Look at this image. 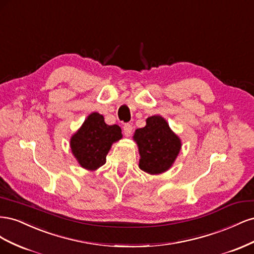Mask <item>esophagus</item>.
Listing matches in <instances>:
<instances>
[{
    "label": "esophagus",
    "instance_id": "1",
    "mask_svg": "<svg viewBox=\"0 0 254 254\" xmlns=\"http://www.w3.org/2000/svg\"><path fill=\"white\" fill-rule=\"evenodd\" d=\"M123 128H124V133H125L126 136L131 135L132 130H133V127H132L131 124H129V123H127V124H125Z\"/></svg>",
    "mask_w": 254,
    "mask_h": 254
}]
</instances>
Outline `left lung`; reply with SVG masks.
I'll use <instances>...</instances> for the list:
<instances>
[{"mask_svg": "<svg viewBox=\"0 0 254 254\" xmlns=\"http://www.w3.org/2000/svg\"><path fill=\"white\" fill-rule=\"evenodd\" d=\"M133 140L139 147V167L150 175L170 170L181 149L179 136L160 115L146 120V126L135 130Z\"/></svg>", "mask_w": 254, "mask_h": 254, "instance_id": "1", "label": "left lung"}]
</instances>
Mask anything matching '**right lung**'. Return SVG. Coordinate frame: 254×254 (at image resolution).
I'll use <instances>...</instances> for the list:
<instances>
[{"instance_id":"obj_1","label":"right lung","mask_w":254,"mask_h":254,"mask_svg":"<svg viewBox=\"0 0 254 254\" xmlns=\"http://www.w3.org/2000/svg\"><path fill=\"white\" fill-rule=\"evenodd\" d=\"M122 136L120 126L107 125L102 114L93 112L72 135L70 145L79 165L88 171H95L106 163L111 145Z\"/></svg>"}]
</instances>
